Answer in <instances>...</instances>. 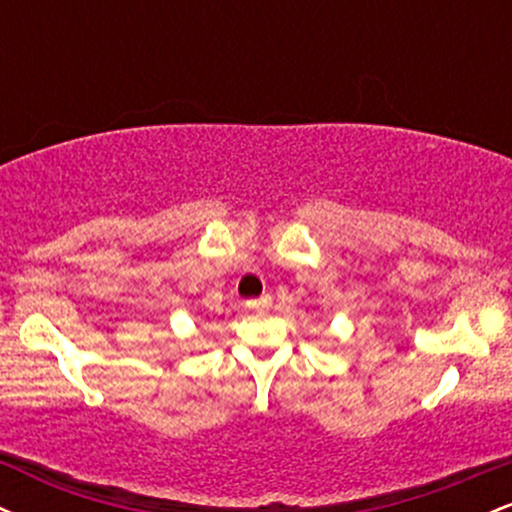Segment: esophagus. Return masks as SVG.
<instances>
[{
    "instance_id": "1",
    "label": "esophagus",
    "mask_w": 512,
    "mask_h": 512,
    "mask_svg": "<svg viewBox=\"0 0 512 512\" xmlns=\"http://www.w3.org/2000/svg\"><path fill=\"white\" fill-rule=\"evenodd\" d=\"M269 305H272V296H260L245 303V308L252 310V313H264V310H269Z\"/></svg>"
}]
</instances>
